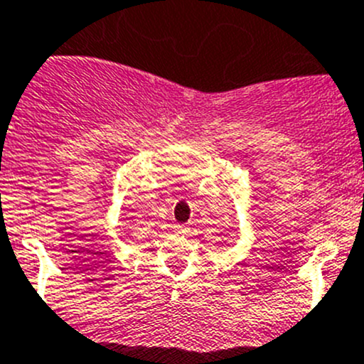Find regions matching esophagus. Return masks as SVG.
<instances>
[{"label":"esophagus","instance_id":"esophagus-1","mask_svg":"<svg viewBox=\"0 0 364 364\" xmlns=\"http://www.w3.org/2000/svg\"><path fill=\"white\" fill-rule=\"evenodd\" d=\"M174 231L178 232V235H186V232H188V225H185V224H176V225H174Z\"/></svg>","mask_w":364,"mask_h":364}]
</instances>
